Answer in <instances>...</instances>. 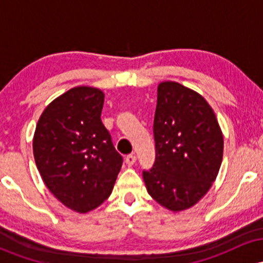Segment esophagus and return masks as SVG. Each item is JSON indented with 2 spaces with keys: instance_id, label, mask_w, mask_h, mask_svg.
Wrapping results in <instances>:
<instances>
[{
  "instance_id": "34e87169",
  "label": "esophagus",
  "mask_w": 263,
  "mask_h": 263,
  "mask_svg": "<svg viewBox=\"0 0 263 263\" xmlns=\"http://www.w3.org/2000/svg\"><path fill=\"white\" fill-rule=\"evenodd\" d=\"M125 162L127 163L128 165H134L135 163H136V156H135V155H128V156H126Z\"/></svg>"
}]
</instances>
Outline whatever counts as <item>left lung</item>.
<instances>
[{
    "instance_id": "8db88e82",
    "label": "left lung",
    "mask_w": 263,
    "mask_h": 263,
    "mask_svg": "<svg viewBox=\"0 0 263 263\" xmlns=\"http://www.w3.org/2000/svg\"><path fill=\"white\" fill-rule=\"evenodd\" d=\"M157 91L156 161L143 171V180L157 203L182 211L197 204L215 182L224 137L200 93L176 81H163Z\"/></svg>"
}]
</instances>
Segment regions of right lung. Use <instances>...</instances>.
Segmentation results:
<instances>
[{
	"label": "right lung",
	"mask_w": 263,
	"mask_h": 263,
	"mask_svg": "<svg viewBox=\"0 0 263 263\" xmlns=\"http://www.w3.org/2000/svg\"><path fill=\"white\" fill-rule=\"evenodd\" d=\"M104 92L77 86L50 102L39 117L33 155L49 192L84 214L110 197L122 165L101 122Z\"/></svg>",
	"instance_id": "obj_1"
}]
</instances>
